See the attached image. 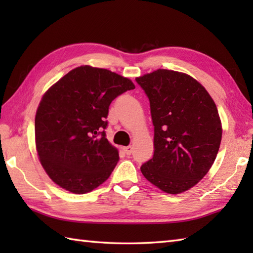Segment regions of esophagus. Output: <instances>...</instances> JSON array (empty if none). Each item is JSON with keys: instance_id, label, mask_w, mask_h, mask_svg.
<instances>
[{"instance_id": "34e87169", "label": "esophagus", "mask_w": 253, "mask_h": 253, "mask_svg": "<svg viewBox=\"0 0 253 253\" xmlns=\"http://www.w3.org/2000/svg\"><path fill=\"white\" fill-rule=\"evenodd\" d=\"M123 150H124V152H125L127 155H130V154L132 153V147H131V146L125 147Z\"/></svg>"}]
</instances>
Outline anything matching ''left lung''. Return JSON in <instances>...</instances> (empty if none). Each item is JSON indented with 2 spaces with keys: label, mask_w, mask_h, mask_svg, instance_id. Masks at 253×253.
Segmentation results:
<instances>
[{
  "label": "left lung",
  "mask_w": 253,
  "mask_h": 253,
  "mask_svg": "<svg viewBox=\"0 0 253 253\" xmlns=\"http://www.w3.org/2000/svg\"><path fill=\"white\" fill-rule=\"evenodd\" d=\"M150 101L153 158L141 165L146 178L170 195L198 184L215 161L222 124L211 95L189 75L158 69L136 78Z\"/></svg>",
  "instance_id": "1"
}]
</instances>
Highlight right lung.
I'll return each instance as SVG.
<instances>
[{
    "mask_svg": "<svg viewBox=\"0 0 253 253\" xmlns=\"http://www.w3.org/2000/svg\"><path fill=\"white\" fill-rule=\"evenodd\" d=\"M132 89L128 78L84 65L44 93L35 120L36 147L56 185L83 195L109 178L120 157L106 139L105 118L112 101Z\"/></svg>",
    "mask_w": 253,
    "mask_h": 253,
    "instance_id": "1",
    "label": "right lung"
}]
</instances>
